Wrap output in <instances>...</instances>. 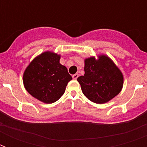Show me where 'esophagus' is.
I'll list each match as a JSON object with an SVG mask.
<instances>
[{
  "label": "esophagus",
  "instance_id": "1",
  "mask_svg": "<svg viewBox=\"0 0 147 147\" xmlns=\"http://www.w3.org/2000/svg\"><path fill=\"white\" fill-rule=\"evenodd\" d=\"M78 74H75V75H73V76H72V78H73V79H75V80H76V79H77V78H78Z\"/></svg>",
  "mask_w": 147,
  "mask_h": 147
}]
</instances>
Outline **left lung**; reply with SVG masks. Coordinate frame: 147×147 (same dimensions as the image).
Instances as JSON below:
<instances>
[{"label": "left lung", "mask_w": 147, "mask_h": 147, "mask_svg": "<svg viewBox=\"0 0 147 147\" xmlns=\"http://www.w3.org/2000/svg\"><path fill=\"white\" fill-rule=\"evenodd\" d=\"M85 62V75L77 80L83 94L96 104H105L121 92L123 85V76L114 61L107 55L98 58L91 56Z\"/></svg>", "instance_id": "8db88e82"}]
</instances>
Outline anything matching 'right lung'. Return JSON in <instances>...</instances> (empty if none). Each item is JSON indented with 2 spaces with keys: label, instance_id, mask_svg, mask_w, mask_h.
Returning a JSON list of instances; mask_svg holds the SVG:
<instances>
[{
  "label": "right lung",
  "instance_id": "1",
  "mask_svg": "<svg viewBox=\"0 0 147 147\" xmlns=\"http://www.w3.org/2000/svg\"><path fill=\"white\" fill-rule=\"evenodd\" d=\"M60 58L52 51L43 52L30 62L23 75L25 89L45 104L59 100L72 79L66 67L60 64Z\"/></svg>",
  "mask_w": 147,
  "mask_h": 147
}]
</instances>
